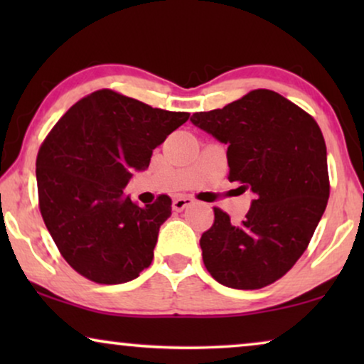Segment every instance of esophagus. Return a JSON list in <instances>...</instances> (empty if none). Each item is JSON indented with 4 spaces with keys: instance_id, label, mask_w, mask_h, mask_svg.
I'll use <instances>...</instances> for the list:
<instances>
[{
    "instance_id": "1",
    "label": "esophagus",
    "mask_w": 364,
    "mask_h": 364,
    "mask_svg": "<svg viewBox=\"0 0 364 364\" xmlns=\"http://www.w3.org/2000/svg\"><path fill=\"white\" fill-rule=\"evenodd\" d=\"M193 203V198L192 197H187V196H183V197H177L176 200L172 202V208L176 212H182L183 208H187L188 205H192Z\"/></svg>"
}]
</instances>
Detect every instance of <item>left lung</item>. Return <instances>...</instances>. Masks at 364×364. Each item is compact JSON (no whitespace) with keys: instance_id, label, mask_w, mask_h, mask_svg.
<instances>
[{"instance_id":"1","label":"left lung","mask_w":364,"mask_h":364,"mask_svg":"<svg viewBox=\"0 0 364 364\" xmlns=\"http://www.w3.org/2000/svg\"><path fill=\"white\" fill-rule=\"evenodd\" d=\"M191 121L227 144L228 181L255 193L245 220L213 207L202 258L222 285L258 290L280 280L308 248L330 197L326 146L310 114L270 89H255Z\"/></svg>"}]
</instances>
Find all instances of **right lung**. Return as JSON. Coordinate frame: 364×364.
<instances>
[{"label":"right lung","instance_id":"add662e5","mask_svg":"<svg viewBox=\"0 0 364 364\" xmlns=\"http://www.w3.org/2000/svg\"><path fill=\"white\" fill-rule=\"evenodd\" d=\"M188 116L99 89L49 131L36 159L39 210L59 253L79 275L117 285L151 265L172 200L159 196L142 208L122 188Z\"/></svg>","mask_w":364,"mask_h":364}]
</instances>
